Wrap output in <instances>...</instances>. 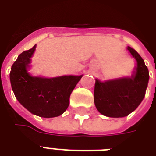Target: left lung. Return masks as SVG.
<instances>
[{
    "mask_svg": "<svg viewBox=\"0 0 156 156\" xmlns=\"http://www.w3.org/2000/svg\"><path fill=\"white\" fill-rule=\"evenodd\" d=\"M135 60L132 74L127 77L100 81L95 78L94 102L100 113L108 117L128 116L143 101L149 81V71L135 50L127 47Z\"/></svg>",
    "mask_w": 156,
    "mask_h": 156,
    "instance_id": "8db88e82",
    "label": "left lung"
}]
</instances>
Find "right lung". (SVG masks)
Returning a JSON list of instances; mask_svg holds the SVG:
<instances>
[{"mask_svg":"<svg viewBox=\"0 0 156 156\" xmlns=\"http://www.w3.org/2000/svg\"><path fill=\"white\" fill-rule=\"evenodd\" d=\"M35 48L36 44L22 52L13 64L9 73L12 90L18 102L34 115L44 118L61 116L83 74L54 78L32 75L29 70Z\"/></svg>","mask_w":156,"mask_h":156,"instance_id":"add662e5","label":"right lung"}]
</instances>
